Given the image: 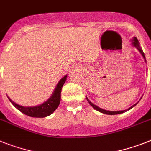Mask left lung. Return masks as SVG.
Wrapping results in <instances>:
<instances>
[{
  "label": "left lung",
  "instance_id": "1",
  "mask_svg": "<svg viewBox=\"0 0 151 151\" xmlns=\"http://www.w3.org/2000/svg\"><path fill=\"white\" fill-rule=\"evenodd\" d=\"M130 42H131V45H132V46L134 47L137 48V50H138V51L140 52V54H141V55H142L143 58H144V60H145V62H146V58H145V55H144V52H143L142 48L140 47V43H139V41H138L137 38L136 37H133V38L131 39V40H130ZM86 98H87V101H88V103H89L90 104H91V106H92V107H93V108L95 109V110H96V111H99V112L102 113V114H108V115L120 114H123V113L126 112V111H129V110H130V109H131V108H133V107H135V106H136V105L137 104H138V102H139V101H140V99H141V98H140V101H138V102H137V103L135 104H134V105H133V106H131V107H129L128 109H126V110H124V111H107V110H104V109L101 108V107H97V106H96V105H95V104H93L92 103V102H91V101H89V99H88V98H87V97H86Z\"/></svg>",
  "mask_w": 151,
  "mask_h": 151
}]
</instances>
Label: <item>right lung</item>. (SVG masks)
Wrapping results in <instances>:
<instances>
[{"label": "right lung", "mask_w": 151, "mask_h": 151, "mask_svg": "<svg viewBox=\"0 0 151 151\" xmlns=\"http://www.w3.org/2000/svg\"><path fill=\"white\" fill-rule=\"evenodd\" d=\"M67 77L68 75L66 74L59 81L51 96L41 104L34 106V107H24V106L14 103L8 96L7 97L9 101H11V103L23 114L29 116H32V117H46L52 114L60 104L61 89L67 80Z\"/></svg>", "instance_id": "1"}]
</instances>
